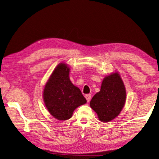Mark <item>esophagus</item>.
Wrapping results in <instances>:
<instances>
[{
  "instance_id": "obj_1",
  "label": "esophagus",
  "mask_w": 159,
  "mask_h": 159,
  "mask_svg": "<svg viewBox=\"0 0 159 159\" xmlns=\"http://www.w3.org/2000/svg\"><path fill=\"white\" fill-rule=\"evenodd\" d=\"M85 97H86V100H87V102H90V99H91V98H92V95L91 94H86V96H85Z\"/></svg>"
}]
</instances>
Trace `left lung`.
<instances>
[{
    "instance_id": "obj_1",
    "label": "left lung",
    "mask_w": 159,
    "mask_h": 159,
    "mask_svg": "<svg viewBox=\"0 0 159 159\" xmlns=\"http://www.w3.org/2000/svg\"><path fill=\"white\" fill-rule=\"evenodd\" d=\"M126 98L125 88L118 73L106 77L100 91L93 96L90 105L100 121L109 122L120 113Z\"/></svg>"
}]
</instances>
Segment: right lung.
<instances>
[{
    "label": "right lung",
    "mask_w": 159,
    "mask_h": 159,
    "mask_svg": "<svg viewBox=\"0 0 159 159\" xmlns=\"http://www.w3.org/2000/svg\"><path fill=\"white\" fill-rule=\"evenodd\" d=\"M69 73L67 65H58L46 83L43 94L49 113L62 121L70 119L73 111L86 102L82 92L69 80Z\"/></svg>",
    "instance_id": "add662e5"
}]
</instances>
